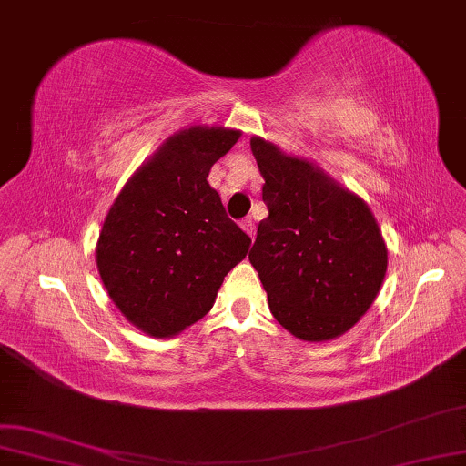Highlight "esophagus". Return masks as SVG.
<instances>
[{
  "mask_svg": "<svg viewBox=\"0 0 466 466\" xmlns=\"http://www.w3.org/2000/svg\"><path fill=\"white\" fill-rule=\"evenodd\" d=\"M241 228L249 235V238H254V235H256V223H254L252 218H243L241 220Z\"/></svg>",
  "mask_w": 466,
  "mask_h": 466,
  "instance_id": "esophagus-1",
  "label": "esophagus"
}]
</instances>
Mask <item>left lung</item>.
Listing matches in <instances>:
<instances>
[{
  "mask_svg": "<svg viewBox=\"0 0 466 466\" xmlns=\"http://www.w3.org/2000/svg\"><path fill=\"white\" fill-rule=\"evenodd\" d=\"M268 217L249 262L277 323L293 338H341L367 314L388 270V246L369 204L319 164L249 139Z\"/></svg>",
  "mask_w": 466,
  "mask_h": 466,
  "instance_id": "1",
  "label": "left lung"
}]
</instances>
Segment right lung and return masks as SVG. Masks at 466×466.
Returning a JSON list of instances; mask_svg holds the SVG:
<instances>
[{"mask_svg":"<svg viewBox=\"0 0 466 466\" xmlns=\"http://www.w3.org/2000/svg\"><path fill=\"white\" fill-rule=\"evenodd\" d=\"M241 131L191 125L135 170L106 214L96 246L99 277L128 323L149 338H175L206 317L249 243L227 217L212 164Z\"/></svg>","mask_w":466,"mask_h":466,"instance_id":"add662e5","label":"right lung"}]
</instances>
